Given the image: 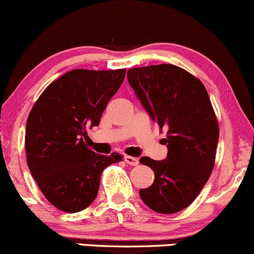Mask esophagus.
Wrapping results in <instances>:
<instances>
[{
	"instance_id": "34e87169",
	"label": "esophagus",
	"mask_w": 254,
	"mask_h": 254,
	"mask_svg": "<svg viewBox=\"0 0 254 254\" xmlns=\"http://www.w3.org/2000/svg\"><path fill=\"white\" fill-rule=\"evenodd\" d=\"M124 161L127 164L132 165V167H135V165L138 164V159L135 158V157H131V156H125Z\"/></svg>"
}]
</instances>
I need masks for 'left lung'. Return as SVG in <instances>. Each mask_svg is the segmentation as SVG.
<instances>
[{
    "label": "left lung",
    "mask_w": 254,
    "mask_h": 254,
    "mask_svg": "<svg viewBox=\"0 0 254 254\" xmlns=\"http://www.w3.org/2000/svg\"><path fill=\"white\" fill-rule=\"evenodd\" d=\"M127 80L159 130H167V159H140L154 172L140 197L154 212L178 213L196 199L214 168L219 124L210 98L201 80L174 64L129 69Z\"/></svg>",
    "instance_id": "1"
}]
</instances>
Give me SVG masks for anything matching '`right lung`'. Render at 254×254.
Wrapping results in <instances>:
<instances>
[{
	"mask_svg": "<svg viewBox=\"0 0 254 254\" xmlns=\"http://www.w3.org/2000/svg\"><path fill=\"white\" fill-rule=\"evenodd\" d=\"M127 69H75L51 82L29 113L26 162L42 194L65 213H76L95 201L105 168L122 154H96L87 146V127L101 116L124 81Z\"/></svg>",
	"mask_w": 254,
	"mask_h": 254,
	"instance_id": "right-lung-1",
	"label": "right lung"
}]
</instances>
